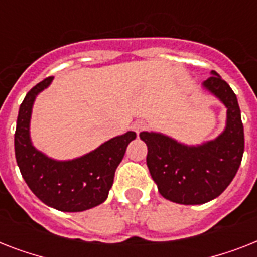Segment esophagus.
<instances>
[{"label":"esophagus","instance_id":"obj_1","mask_svg":"<svg viewBox=\"0 0 257 257\" xmlns=\"http://www.w3.org/2000/svg\"><path fill=\"white\" fill-rule=\"evenodd\" d=\"M145 128H147V122H145V121H143V120H137L132 124V129L136 133H140L141 131H144Z\"/></svg>","mask_w":257,"mask_h":257}]
</instances>
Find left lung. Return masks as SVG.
I'll return each mask as SVG.
<instances>
[{"label": "left lung", "instance_id": "left-lung-1", "mask_svg": "<svg viewBox=\"0 0 257 257\" xmlns=\"http://www.w3.org/2000/svg\"><path fill=\"white\" fill-rule=\"evenodd\" d=\"M203 82L204 89L227 108V125L215 140L185 145L163 133L141 132L148 147L147 165L163 197L184 205L216 199L231 184L241 164L244 128L237 97L216 73Z\"/></svg>", "mask_w": 257, "mask_h": 257}]
</instances>
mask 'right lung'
<instances>
[{
  "label": "right lung",
  "mask_w": 257,
  "mask_h": 257,
  "mask_svg": "<svg viewBox=\"0 0 257 257\" xmlns=\"http://www.w3.org/2000/svg\"><path fill=\"white\" fill-rule=\"evenodd\" d=\"M52 80L48 77L33 86L20 106L14 133L16 160L25 183L42 203L62 212H82L106 200L114 172L136 133L113 137L92 152L68 161L53 160L37 151L29 135L32 108L38 93Z\"/></svg>",
  "instance_id": "obj_1"
}]
</instances>
